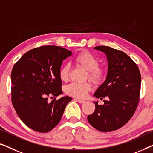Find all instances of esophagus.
<instances>
[{"mask_svg": "<svg viewBox=\"0 0 153 153\" xmlns=\"http://www.w3.org/2000/svg\"><path fill=\"white\" fill-rule=\"evenodd\" d=\"M74 100H76V101H77V102H79V103L80 104H83V103H84V102H85V100H80V99H74Z\"/></svg>", "mask_w": 153, "mask_h": 153, "instance_id": "obj_1", "label": "esophagus"}]
</instances>
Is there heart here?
I'll return each mask as SVG.
<instances>
[{"mask_svg":"<svg viewBox=\"0 0 153 153\" xmlns=\"http://www.w3.org/2000/svg\"><path fill=\"white\" fill-rule=\"evenodd\" d=\"M74 61L84 70H87L86 78L90 79L95 84H100L106 77V69L100 66V61L95 55L88 51H83L75 56ZM70 66L65 64L60 68L59 77L62 81H68L70 75ZM92 84L90 81L83 83H72L68 85L65 92L68 95L78 98H84L91 91Z\"/></svg>","mask_w":153,"mask_h":153,"instance_id":"obj_1","label":"heart"}]
</instances>
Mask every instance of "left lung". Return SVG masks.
I'll return each mask as SVG.
<instances>
[{
	"label": "left lung",
	"mask_w": 153,
	"mask_h": 153,
	"mask_svg": "<svg viewBox=\"0 0 153 153\" xmlns=\"http://www.w3.org/2000/svg\"><path fill=\"white\" fill-rule=\"evenodd\" d=\"M95 49L105 53L108 68L105 81L94 96L108 100L103 105L94 102L95 111L87 118L94 128L108 132L122 127L133 116L139 102L141 77L137 65L124 52L106 46Z\"/></svg>",
	"instance_id": "8db88e82"
}]
</instances>
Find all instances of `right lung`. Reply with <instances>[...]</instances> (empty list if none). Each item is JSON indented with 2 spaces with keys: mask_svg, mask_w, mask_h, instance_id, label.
I'll return each instance as SVG.
<instances>
[{
  "mask_svg": "<svg viewBox=\"0 0 153 153\" xmlns=\"http://www.w3.org/2000/svg\"><path fill=\"white\" fill-rule=\"evenodd\" d=\"M72 51L61 47L42 46L29 50L14 64L11 73L12 102L16 114L34 131L45 133L60 122L72 99L61 95L59 70ZM54 97L51 102L48 100Z\"/></svg>",
  "mask_w": 153,
  "mask_h": 153,
  "instance_id": "1",
  "label": "right lung"
}]
</instances>
